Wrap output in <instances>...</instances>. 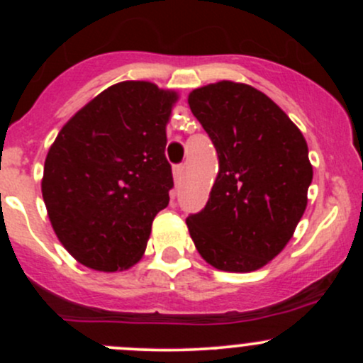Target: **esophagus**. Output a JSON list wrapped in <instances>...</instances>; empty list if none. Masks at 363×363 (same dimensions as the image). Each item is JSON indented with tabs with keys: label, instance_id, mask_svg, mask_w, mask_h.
Here are the masks:
<instances>
[{
	"label": "esophagus",
	"instance_id": "34e87169",
	"mask_svg": "<svg viewBox=\"0 0 363 363\" xmlns=\"http://www.w3.org/2000/svg\"><path fill=\"white\" fill-rule=\"evenodd\" d=\"M184 165H176V167H174V179H176V184H181L182 182V179H184Z\"/></svg>",
	"mask_w": 363,
	"mask_h": 363
}]
</instances>
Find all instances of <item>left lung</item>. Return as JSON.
<instances>
[{
	"mask_svg": "<svg viewBox=\"0 0 363 363\" xmlns=\"http://www.w3.org/2000/svg\"><path fill=\"white\" fill-rule=\"evenodd\" d=\"M187 102L218 153L206 206L186 218L191 239L216 269L256 272L283 251L306 211V138L268 95L245 83H211Z\"/></svg>",
	"mask_w": 363,
	"mask_h": 363,
	"instance_id": "1",
	"label": "left lung"
}]
</instances>
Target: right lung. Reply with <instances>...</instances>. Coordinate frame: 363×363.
Listing matches in <instances>:
<instances>
[{"mask_svg":"<svg viewBox=\"0 0 363 363\" xmlns=\"http://www.w3.org/2000/svg\"><path fill=\"white\" fill-rule=\"evenodd\" d=\"M177 94L121 82L82 107L49 148L43 198L65 249L86 268L118 272L143 256L174 187L165 158Z\"/></svg>","mask_w":363,"mask_h":363,"instance_id":"right-lung-1","label":"right lung"}]
</instances>
